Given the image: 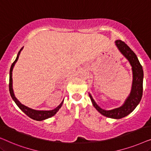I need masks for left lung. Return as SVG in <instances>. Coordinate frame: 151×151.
Segmentation results:
<instances>
[{"mask_svg": "<svg viewBox=\"0 0 151 151\" xmlns=\"http://www.w3.org/2000/svg\"><path fill=\"white\" fill-rule=\"evenodd\" d=\"M115 42L118 50L128 60L132 67L133 82H132L131 93L121 106L111 110H104L100 108L96 104L90 93L89 97L93 106L99 113L107 117L118 119L127 116L131 112H133L141 101L142 93H143L144 71L137 55L131 50V48L120 40H115Z\"/></svg>", "mask_w": 151, "mask_h": 151, "instance_id": "8db88e82", "label": "left lung"}]
</instances>
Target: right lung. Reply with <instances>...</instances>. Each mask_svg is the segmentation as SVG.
Listing matches in <instances>:
<instances>
[{"label":"right lung","mask_w":151,"mask_h":151,"mask_svg":"<svg viewBox=\"0 0 151 151\" xmlns=\"http://www.w3.org/2000/svg\"><path fill=\"white\" fill-rule=\"evenodd\" d=\"M23 49V47H22L20 49V50L18 51L17 57L15 60V61L12 63V65L11 66V68H10V71H9V93L10 95H11V97L13 99V100L15 102L16 105L19 107V109L21 110L22 112H24L25 114L32 118L33 119H35V120L37 121H42L44 120V119H48L49 117H51L53 116L55 114H56V113L59 111V109L61 108L62 105L63 104L64 100L62 101V102L56 108H55L53 110H49V111H43V110H35V109H31L29 107H27L26 106H24V104H21L20 102V101L18 100L17 98L15 97V95H14V90H13V80H12V71H13V69L14 67V65L16 62H17L18 57H19L20 53L21 52V51Z\"/></svg>","instance_id":"1"}]
</instances>
